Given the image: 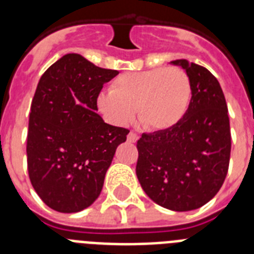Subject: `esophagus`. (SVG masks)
I'll use <instances>...</instances> for the list:
<instances>
[{"label": "esophagus", "mask_w": 254, "mask_h": 254, "mask_svg": "<svg viewBox=\"0 0 254 254\" xmlns=\"http://www.w3.org/2000/svg\"><path fill=\"white\" fill-rule=\"evenodd\" d=\"M127 140H128L129 142H136V141L138 140V134L134 133V132H129L128 136H127Z\"/></svg>", "instance_id": "esophagus-1"}]
</instances>
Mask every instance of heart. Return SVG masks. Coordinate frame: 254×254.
Returning <instances> with one entry per match:
<instances>
[{
    "instance_id": "b5f03b06",
    "label": "heart",
    "mask_w": 254,
    "mask_h": 254,
    "mask_svg": "<svg viewBox=\"0 0 254 254\" xmlns=\"http://www.w3.org/2000/svg\"><path fill=\"white\" fill-rule=\"evenodd\" d=\"M192 99L190 78L179 67L131 71L117 76L111 91L98 96V107L116 125H127L137 111L149 131H165L178 125Z\"/></svg>"
}]
</instances>
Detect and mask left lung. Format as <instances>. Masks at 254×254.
Returning a JSON list of instances; mask_svg holds the SVG:
<instances>
[{"label": "left lung", "mask_w": 254, "mask_h": 254, "mask_svg": "<svg viewBox=\"0 0 254 254\" xmlns=\"http://www.w3.org/2000/svg\"><path fill=\"white\" fill-rule=\"evenodd\" d=\"M172 64L190 76V108L172 128L142 133L137 141L136 174L154 202L173 211H190L207 203L223 186L232 136L228 105L217 78L187 60Z\"/></svg>", "instance_id": "8db88e82"}]
</instances>
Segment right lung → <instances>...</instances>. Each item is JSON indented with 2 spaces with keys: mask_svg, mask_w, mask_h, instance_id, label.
<instances>
[{
  "mask_svg": "<svg viewBox=\"0 0 254 254\" xmlns=\"http://www.w3.org/2000/svg\"><path fill=\"white\" fill-rule=\"evenodd\" d=\"M116 69L68 53L38 82L29 116L26 155L31 186L48 207L71 214L99 197L105 173L128 129L105 123L96 100Z\"/></svg>",
  "mask_w": 254,
  "mask_h": 254,
  "instance_id": "right-lung-1",
  "label": "right lung"
}]
</instances>
